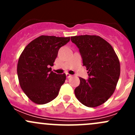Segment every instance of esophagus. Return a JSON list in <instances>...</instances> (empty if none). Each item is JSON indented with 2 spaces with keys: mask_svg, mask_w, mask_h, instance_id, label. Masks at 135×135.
I'll use <instances>...</instances> for the list:
<instances>
[{
  "mask_svg": "<svg viewBox=\"0 0 135 135\" xmlns=\"http://www.w3.org/2000/svg\"><path fill=\"white\" fill-rule=\"evenodd\" d=\"M66 77H67L68 78H70V77H72V76H73L72 75H70V74H69V73H66Z\"/></svg>",
  "mask_w": 135,
  "mask_h": 135,
  "instance_id": "obj_1",
  "label": "esophagus"
}]
</instances>
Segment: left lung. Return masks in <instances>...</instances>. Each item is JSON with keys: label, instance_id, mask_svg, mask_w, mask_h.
<instances>
[{"label": "left lung", "instance_id": "obj_1", "mask_svg": "<svg viewBox=\"0 0 135 135\" xmlns=\"http://www.w3.org/2000/svg\"><path fill=\"white\" fill-rule=\"evenodd\" d=\"M71 41L80 50L86 67L88 81L80 78L74 89L78 100L86 107H99L112 95L120 75V63L112 46L96 35L72 36Z\"/></svg>", "mask_w": 135, "mask_h": 135}]
</instances>
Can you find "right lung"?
I'll return each mask as SVG.
<instances>
[{"instance_id":"right-lung-1","label":"right lung","mask_w":135,"mask_h":135,"mask_svg":"<svg viewBox=\"0 0 135 135\" xmlns=\"http://www.w3.org/2000/svg\"><path fill=\"white\" fill-rule=\"evenodd\" d=\"M70 37L42 35L25 47L19 58L17 73L22 90L28 99L38 104L50 103L57 97L66 74H57L50 66L61 46Z\"/></svg>"}]
</instances>
